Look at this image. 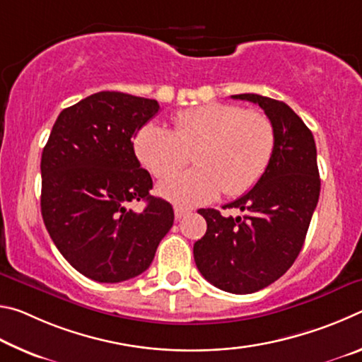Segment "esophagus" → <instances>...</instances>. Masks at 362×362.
I'll use <instances>...</instances> for the list:
<instances>
[{
  "instance_id": "34e87169",
  "label": "esophagus",
  "mask_w": 362,
  "mask_h": 362,
  "mask_svg": "<svg viewBox=\"0 0 362 362\" xmlns=\"http://www.w3.org/2000/svg\"><path fill=\"white\" fill-rule=\"evenodd\" d=\"M192 212L189 209H187V207H182V206H175L174 207V214H175V220H180L182 217L188 216V214Z\"/></svg>"
}]
</instances>
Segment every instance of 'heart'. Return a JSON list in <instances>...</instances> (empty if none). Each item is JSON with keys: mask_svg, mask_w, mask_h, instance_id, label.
<instances>
[{"mask_svg": "<svg viewBox=\"0 0 362 362\" xmlns=\"http://www.w3.org/2000/svg\"><path fill=\"white\" fill-rule=\"evenodd\" d=\"M134 150L158 179L185 166L193 151L196 168L164 180L159 193L177 204L198 206L220 192L236 198L260 180L274 151V127L257 110L212 102L177 113L173 131L145 124Z\"/></svg>", "mask_w": 362, "mask_h": 362, "instance_id": "obj_1", "label": "heart"}]
</instances>
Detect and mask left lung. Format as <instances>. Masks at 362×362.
<instances>
[{
  "instance_id": "obj_1",
  "label": "left lung",
  "mask_w": 362,
  "mask_h": 362,
  "mask_svg": "<svg viewBox=\"0 0 362 362\" xmlns=\"http://www.w3.org/2000/svg\"><path fill=\"white\" fill-rule=\"evenodd\" d=\"M233 99L259 103L274 127V151L255 187L226 207L243 217L199 209L206 235L194 243L201 274L218 289L252 293L279 279L302 250L320 199L315 137L284 102L259 94Z\"/></svg>"
}]
</instances>
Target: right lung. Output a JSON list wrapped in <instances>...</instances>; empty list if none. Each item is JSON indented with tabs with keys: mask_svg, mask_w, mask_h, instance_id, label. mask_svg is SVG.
Instances as JSON below:
<instances>
[{
	"mask_svg": "<svg viewBox=\"0 0 362 362\" xmlns=\"http://www.w3.org/2000/svg\"><path fill=\"white\" fill-rule=\"evenodd\" d=\"M156 100L115 90L60 112L41 156V214L70 265L99 283L144 273L174 223L168 201L150 194L134 137L158 113ZM145 200L136 213L129 204Z\"/></svg>",
	"mask_w": 362,
	"mask_h": 362,
	"instance_id": "right-lung-1",
	"label": "right lung"
}]
</instances>
